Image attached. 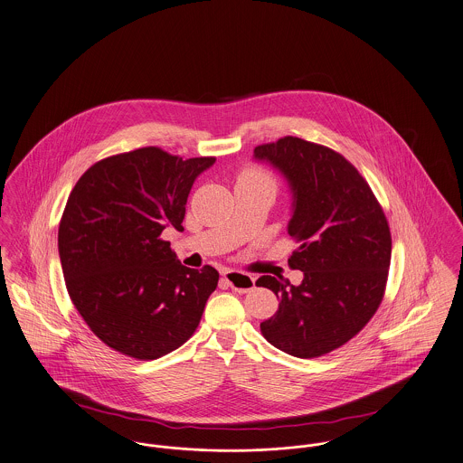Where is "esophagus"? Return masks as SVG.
<instances>
[{
	"label": "esophagus",
	"instance_id": "34e87169",
	"mask_svg": "<svg viewBox=\"0 0 463 463\" xmlns=\"http://www.w3.org/2000/svg\"><path fill=\"white\" fill-rule=\"evenodd\" d=\"M222 279L228 282V286L237 292H249L254 289V279L243 271L226 269L222 273Z\"/></svg>",
	"mask_w": 463,
	"mask_h": 463
}]
</instances>
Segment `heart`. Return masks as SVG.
Returning <instances> with one entry per match:
<instances>
[{
  "label": "heart",
  "instance_id": "heart-1",
  "mask_svg": "<svg viewBox=\"0 0 463 463\" xmlns=\"http://www.w3.org/2000/svg\"><path fill=\"white\" fill-rule=\"evenodd\" d=\"M242 179H250V181H268L267 175L263 174L261 171H258V169H247V171H243L241 174V177H239V181H242Z\"/></svg>",
  "mask_w": 463,
  "mask_h": 463
}]
</instances>
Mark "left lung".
<instances>
[{
    "mask_svg": "<svg viewBox=\"0 0 463 463\" xmlns=\"http://www.w3.org/2000/svg\"><path fill=\"white\" fill-rule=\"evenodd\" d=\"M254 155L291 184L288 232L298 247L289 267L305 275L299 286L284 277L258 279L280 299L261 333L294 357L326 355L359 335L383 299L389 221L361 172L331 147L286 136L254 147Z\"/></svg>",
    "mask_w": 463,
    "mask_h": 463,
    "instance_id": "obj_1",
    "label": "left lung"
}]
</instances>
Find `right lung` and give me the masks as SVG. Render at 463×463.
Here are the masks:
<instances>
[{"label":"right lung","mask_w":463,"mask_h":463,"mask_svg":"<svg viewBox=\"0 0 463 463\" xmlns=\"http://www.w3.org/2000/svg\"><path fill=\"white\" fill-rule=\"evenodd\" d=\"M214 156L146 146L96 162L59 222V256L74 308L99 340L137 361L192 338L220 273L181 265L165 228L183 232L186 200Z\"/></svg>","instance_id":"add662e5"}]
</instances>
